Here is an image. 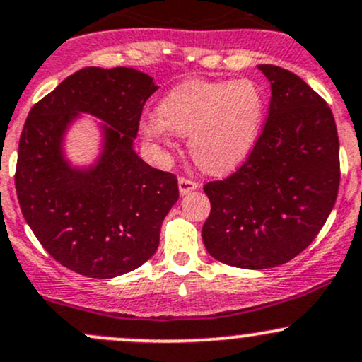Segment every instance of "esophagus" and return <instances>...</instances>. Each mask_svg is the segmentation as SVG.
Wrapping results in <instances>:
<instances>
[{
  "label": "esophagus",
  "mask_w": 362,
  "mask_h": 362,
  "mask_svg": "<svg viewBox=\"0 0 362 362\" xmlns=\"http://www.w3.org/2000/svg\"><path fill=\"white\" fill-rule=\"evenodd\" d=\"M199 189V184L194 180H190V178H185V177H180L178 178V192L182 194V196H185V194L192 192V190Z\"/></svg>",
  "instance_id": "esophagus-1"
}]
</instances>
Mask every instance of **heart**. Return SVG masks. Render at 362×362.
Masks as SVG:
<instances>
[{
    "label": "heart",
    "instance_id": "heart-1",
    "mask_svg": "<svg viewBox=\"0 0 362 362\" xmlns=\"http://www.w3.org/2000/svg\"><path fill=\"white\" fill-rule=\"evenodd\" d=\"M264 111L263 90L249 78L189 81L161 98L156 117L142 120L139 132L156 149L172 148V134L189 136L192 160L209 173H226L251 156Z\"/></svg>",
    "mask_w": 362,
    "mask_h": 362
}]
</instances>
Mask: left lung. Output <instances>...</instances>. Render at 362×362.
<instances>
[{"instance_id": "8db88e82", "label": "left lung", "mask_w": 362, "mask_h": 362, "mask_svg": "<svg viewBox=\"0 0 362 362\" xmlns=\"http://www.w3.org/2000/svg\"><path fill=\"white\" fill-rule=\"evenodd\" d=\"M272 86L259 141L235 173L204 185L211 213L202 242L214 259L266 269L293 259L315 240L335 206L339 136L323 98L300 77L257 66Z\"/></svg>"}]
</instances>
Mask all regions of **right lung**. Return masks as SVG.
Wrapping results in <instances>:
<instances>
[{
	"instance_id": "add662e5",
	"label": "right lung",
	"mask_w": 362,
	"mask_h": 362,
	"mask_svg": "<svg viewBox=\"0 0 362 362\" xmlns=\"http://www.w3.org/2000/svg\"><path fill=\"white\" fill-rule=\"evenodd\" d=\"M156 89L136 69L87 66L29 111L15 172L20 209L42 247L78 275L115 278L146 263L178 201L177 177L134 151L142 106ZM81 114L103 122L102 153L89 167H74L62 149Z\"/></svg>"
}]
</instances>
